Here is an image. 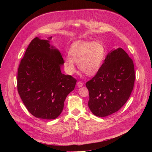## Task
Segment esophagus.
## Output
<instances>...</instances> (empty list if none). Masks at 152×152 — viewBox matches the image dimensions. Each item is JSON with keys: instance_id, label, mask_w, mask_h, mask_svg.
<instances>
[{"instance_id": "34e87169", "label": "esophagus", "mask_w": 152, "mask_h": 152, "mask_svg": "<svg viewBox=\"0 0 152 152\" xmlns=\"http://www.w3.org/2000/svg\"><path fill=\"white\" fill-rule=\"evenodd\" d=\"M77 86H79V87H80V86H83V83L80 81H79L77 82Z\"/></svg>"}]
</instances>
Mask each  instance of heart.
I'll return each instance as SVG.
<instances>
[{
    "instance_id": "1",
    "label": "heart",
    "mask_w": 152,
    "mask_h": 152,
    "mask_svg": "<svg viewBox=\"0 0 152 152\" xmlns=\"http://www.w3.org/2000/svg\"><path fill=\"white\" fill-rule=\"evenodd\" d=\"M104 58L105 49L100 42L77 41L72 46L69 56L64 58V63L70 75L76 70L75 62L82 72L88 76H93L100 70Z\"/></svg>"
}]
</instances>
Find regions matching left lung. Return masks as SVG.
I'll list each match as a JSON object with an SVG mask.
<instances>
[{"mask_svg": "<svg viewBox=\"0 0 152 152\" xmlns=\"http://www.w3.org/2000/svg\"><path fill=\"white\" fill-rule=\"evenodd\" d=\"M135 80L133 61L123 49L108 54L99 72L86 83L93 114L103 117L118 111L131 96Z\"/></svg>", "mask_w": 152, "mask_h": 152, "instance_id": "1", "label": "left lung"}]
</instances>
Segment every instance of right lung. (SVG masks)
<instances>
[{"instance_id":"add662e5","label":"right lung","mask_w":152,"mask_h":152,"mask_svg":"<svg viewBox=\"0 0 152 152\" xmlns=\"http://www.w3.org/2000/svg\"><path fill=\"white\" fill-rule=\"evenodd\" d=\"M49 40L35 37L31 41L20 62L17 80L18 93L28 111L45 120L60 115L65 99L77 81L61 72L64 59Z\"/></svg>"}]
</instances>
